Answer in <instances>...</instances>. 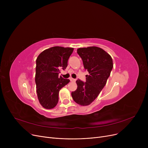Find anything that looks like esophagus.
Segmentation results:
<instances>
[{
    "instance_id": "esophagus-1",
    "label": "esophagus",
    "mask_w": 148,
    "mask_h": 148,
    "mask_svg": "<svg viewBox=\"0 0 148 148\" xmlns=\"http://www.w3.org/2000/svg\"><path fill=\"white\" fill-rule=\"evenodd\" d=\"M69 80H70V81H71V82H75V80L73 79V78H70Z\"/></svg>"
}]
</instances>
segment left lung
Wrapping results in <instances>:
<instances>
[{
	"label": "left lung",
	"instance_id": "obj_1",
	"mask_svg": "<svg viewBox=\"0 0 148 148\" xmlns=\"http://www.w3.org/2000/svg\"><path fill=\"white\" fill-rule=\"evenodd\" d=\"M77 53L89 75H86L85 83L76 81L77 88L71 95L77 104L86 106L94 101L104 87L113 67V60L109 54L95 46L79 48Z\"/></svg>",
	"mask_w": 148,
	"mask_h": 148
}]
</instances>
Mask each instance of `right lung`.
Here are the masks:
<instances>
[{"instance_id": "obj_1", "label": "right lung", "mask_w": 148, "mask_h": 148, "mask_svg": "<svg viewBox=\"0 0 148 148\" xmlns=\"http://www.w3.org/2000/svg\"><path fill=\"white\" fill-rule=\"evenodd\" d=\"M73 48L55 46L41 52L36 60L35 83L40 104L46 109L57 105L60 90L70 80L59 77L60 70L68 65V60Z\"/></svg>"}]
</instances>
